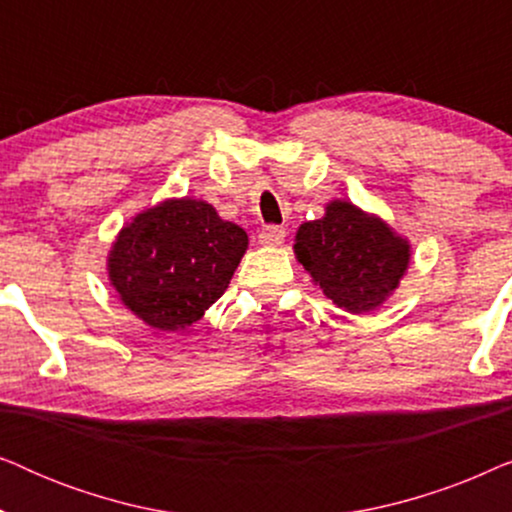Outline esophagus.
Wrapping results in <instances>:
<instances>
[{"mask_svg":"<svg viewBox=\"0 0 512 512\" xmlns=\"http://www.w3.org/2000/svg\"><path fill=\"white\" fill-rule=\"evenodd\" d=\"M284 237L286 230L282 226H268L258 233V242H261L263 247H279V244L284 242Z\"/></svg>","mask_w":512,"mask_h":512,"instance_id":"esophagus-1","label":"esophagus"}]
</instances>
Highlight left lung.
Masks as SVG:
<instances>
[{
	"instance_id": "obj_1",
	"label": "left lung",
	"mask_w": 512,
	"mask_h": 512,
	"mask_svg": "<svg viewBox=\"0 0 512 512\" xmlns=\"http://www.w3.org/2000/svg\"><path fill=\"white\" fill-rule=\"evenodd\" d=\"M293 254L340 310L373 312L394 296L410 265L408 237L349 200H331L317 221L300 223Z\"/></svg>"
}]
</instances>
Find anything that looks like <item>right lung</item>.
<instances>
[{
	"label": "right lung",
	"mask_w": 512,
	"mask_h": 512,
	"mask_svg": "<svg viewBox=\"0 0 512 512\" xmlns=\"http://www.w3.org/2000/svg\"><path fill=\"white\" fill-rule=\"evenodd\" d=\"M249 237L205 200L167 198L132 216L107 254L116 296L156 331L191 326L228 289Z\"/></svg>",
	"instance_id": "right-lung-1"
}]
</instances>
